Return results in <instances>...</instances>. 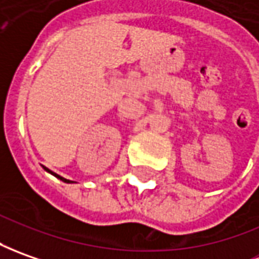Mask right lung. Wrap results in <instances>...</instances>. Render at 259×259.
Listing matches in <instances>:
<instances>
[{"mask_svg":"<svg viewBox=\"0 0 259 259\" xmlns=\"http://www.w3.org/2000/svg\"><path fill=\"white\" fill-rule=\"evenodd\" d=\"M44 169H45V170H46V172H49V174L53 175V176H56V178H58V179H60V181H62V182H65V183H73L72 181H67V179H65V178H62V176H59L58 174H53V172H52V170H49L48 167H45V166H44Z\"/></svg>","mask_w":259,"mask_h":259,"instance_id":"1","label":"right lung"}]
</instances>
